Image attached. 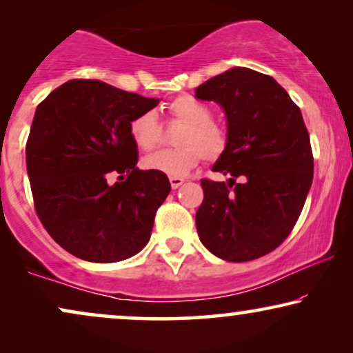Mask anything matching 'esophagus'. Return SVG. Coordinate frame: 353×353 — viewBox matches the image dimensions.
Instances as JSON below:
<instances>
[{"mask_svg":"<svg viewBox=\"0 0 353 353\" xmlns=\"http://www.w3.org/2000/svg\"><path fill=\"white\" fill-rule=\"evenodd\" d=\"M168 180H170V185H172L173 190H176V188H180L183 183H185V180H183L181 176H170Z\"/></svg>","mask_w":353,"mask_h":353,"instance_id":"esophagus-1","label":"esophagus"}]
</instances>
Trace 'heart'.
<instances>
[{
    "mask_svg": "<svg viewBox=\"0 0 353 353\" xmlns=\"http://www.w3.org/2000/svg\"><path fill=\"white\" fill-rule=\"evenodd\" d=\"M173 117L185 123L178 137V149H162L144 157L143 165L148 170L161 172L170 176L186 175L197 165L201 157L215 161L223 154L228 137L225 128L212 120V112L205 104L192 98L180 96L168 105ZM130 134L138 148L152 149L161 139L156 114L143 112L130 123Z\"/></svg>",
    "mask_w": 353,
    "mask_h": 353,
    "instance_id": "heart-1",
    "label": "heart"
}]
</instances>
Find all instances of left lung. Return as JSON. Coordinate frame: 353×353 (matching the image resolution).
Masks as SVG:
<instances>
[{"label": "left lung", "instance_id": "left-lung-1", "mask_svg": "<svg viewBox=\"0 0 353 353\" xmlns=\"http://www.w3.org/2000/svg\"><path fill=\"white\" fill-rule=\"evenodd\" d=\"M196 98L220 104L226 115L228 143L212 170L230 176L201 181L197 234L226 262L262 257L291 233L312 186L313 156L301 109L273 77L248 67L212 77L197 86Z\"/></svg>", "mask_w": 353, "mask_h": 353}]
</instances>
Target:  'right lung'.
Masks as SVG:
<instances>
[{
	"instance_id": "right-lung-1",
	"label": "right lung",
	"mask_w": 353,
	"mask_h": 353,
	"mask_svg": "<svg viewBox=\"0 0 353 353\" xmlns=\"http://www.w3.org/2000/svg\"><path fill=\"white\" fill-rule=\"evenodd\" d=\"M159 101L99 80H69L37 108L26 148L35 209L75 257L114 263L149 243L170 181L137 167L130 123ZM115 172L125 181L110 185Z\"/></svg>"
}]
</instances>
